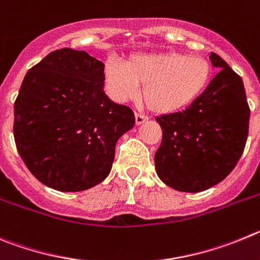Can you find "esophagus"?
Here are the masks:
<instances>
[{
    "instance_id": "esophagus-1",
    "label": "esophagus",
    "mask_w": 260,
    "mask_h": 260,
    "mask_svg": "<svg viewBox=\"0 0 260 260\" xmlns=\"http://www.w3.org/2000/svg\"><path fill=\"white\" fill-rule=\"evenodd\" d=\"M135 119H136V124H137V125H141V124H144L145 121L147 120V118H146V116L141 115V114H136V115H135Z\"/></svg>"
}]
</instances>
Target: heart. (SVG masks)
Listing matches in <instances>:
<instances>
[{
	"instance_id": "heart-1",
	"label": "heart",
	"mask_w": 260,
	"mask_h": 260,
	"mask_svg": "<svg viewBox=\"0 0 260 260\" xmlns=\"http://www.w3.org/2000/svg\"><path fill=\"white\" fill-rule=\"evenodd\" d=\"M212 70L209 60L179 51L133 54L127 63L111 58L105 66V81L116 102L139 94L156 114H172L193 104L207 88Z\"/></svg>"
}]
</instances>
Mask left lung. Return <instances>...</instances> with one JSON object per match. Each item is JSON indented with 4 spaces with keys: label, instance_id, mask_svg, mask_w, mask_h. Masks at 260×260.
I'll use <instances>...</instances> for the list:
<instances>
[{
    "label": "left lung",
    "instance_id": "8db88e82",
    "mask_svg": "<svg viewBox=\"0 0 260 260\" xmlns=\"http://www.w3.org/2000/svg\"><path fill=\"white\" fill-rule=\"evenodd\" d=\"M219 72L191 105L155 118L163 137L156 175L170 188L198 193L216 185L236 167L249 133L250 109L242 79L215 53Z\"/></svg>",
    "mask_w": 260,
    "mask_h": 260
}]
</instances>
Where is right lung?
Returning <instances> with one entry per match:
<instances>
[{"instance_id": "right-lung-1", "label": "right lung", "mask_w": 260, "mask_h": 260, "mask_svg": "<svg viewBox=\"0 0 260 260\" xmlns=\"http://www.w3.org/2000/svg\"><path fill=\"white\" fill-rule=\"evenodd\" d=\"M105 64L84 50L51 51L25 74L14 105L16 149L31 174L59 191L109 176L115 145L135 114L104 90Z\"/></svg>"}]
</instances>
